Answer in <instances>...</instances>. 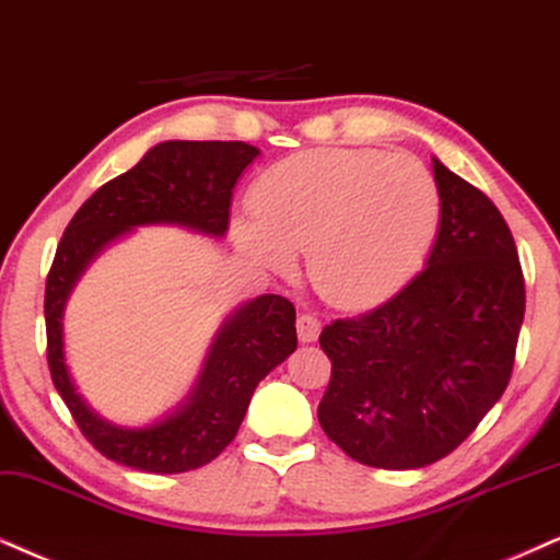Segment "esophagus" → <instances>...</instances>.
I'll use <instances>...</instances> for the list:
<instances>
[{
  "label": "esophagus",
  "mask_w": 560,
  "mask_h": 560,
  "mask_svg": "<svg viewBox=\"0 0 560 560\" xmlns=\"http://www.w3.org/2000/svg\"><path fill=\"white\" fill-rule=\"evenodd\" d=\"M296 336L302 343H313L320 336V320L315 315H300L296 317Z\"/></svg>",
  "instance_id": "esophagus-1"
}]
</instances>
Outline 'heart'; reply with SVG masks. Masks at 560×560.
<instances>
[{"mask_svg": "<svg viewBox=\"0 0 560 560\" xmlns=\"http://www.w3.org/2000/svg\"><path fill=\"white\" fill-rule=\"evenodd\" d=\"M253 219L235 243L258 268L289 273L307 250V279L343 310L390 300L434 245L442 198L419 160L377 150H310L276 162L250 190Z\"/></svg>", "mask_w": 560, "mask_h": 560, "instance_id": "obj_1", "label": "heart"}]
</instances>
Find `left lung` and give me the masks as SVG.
Wrapping results in <instances>:
<instances>
[{
	"mask_svg": "<svg viewBox=\"0 0 560 560\" xmlns=\"http://www.w3.org/2000/svg\"><path fill=\"white\" fill-rule=\"evenodd\" d=\"M442 198L427 268L393 300L320 332L332 370L317 419L357 463L419 470L447 457L512 377L525 279L486 194L431 160Z\"/></svg>",
	"mask_w": 560,
	"mask_h": 560,
	"instance_id": "left-lung-1",
	"label": "left lung"
}]
</instances>
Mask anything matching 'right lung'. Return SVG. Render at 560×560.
<instances>
[{
    "instance_id": "add662e5",
    "label": "right lung",
    "mask_w": 560,
    "mask_h": 560,
    "mask_svg": "<svg viewBox=\"0 0 560 560\" xmlns=\"http://www.w3.org/2000/svg\"><path fill=\"white\" fill-rule=\"evenodd\" d=\"M258 154L245 141H162L129 173L97 188L56 247L44 304L48 370L88 442L126 468L173 476L201 468L228 447L258 382L296 349L294 304L279 294L240 304L214 332L186 398L158 421L121 427L103 419L77 393L63 353L67 300L92 260L139 228H180L224 237L232 188Z\"/></svg>"
}]
</instances>
